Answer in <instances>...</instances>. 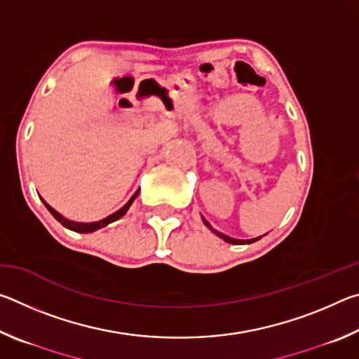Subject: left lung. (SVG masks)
Here are the masks:
<instances>
[{"label":"left lung","mask_w":359,"mask_h":359,"mask_svg":"<svg viewBox=\"0 0 359 359\" xmlns=\"http://www.w3.org/2000/svg\"><path fill=\"white\" fill-rule=\"evenodd\" d=\"M203 222H204V224H205V226H208L209 229H212V231H214V233L218 236V238H222L223 241H226V242H229V244H242V242H244V241H238V239H233V238H229V236H226V234H223V233H218V231H215L214 228H212L210 226V224H209V222L208 220H204V218H203ZM258 239H261V238H255V239H250V241H247V244H252V242H255V241H258Z\"/></svg>","instance_id":"left-lung-1"}]
</instances>
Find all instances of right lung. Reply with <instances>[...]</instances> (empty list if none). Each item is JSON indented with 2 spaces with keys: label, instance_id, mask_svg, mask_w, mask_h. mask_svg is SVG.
Here are the masks:
<instances>
[{
  "label": "right lung",
  "instance_id": "right-lung-1",
  "mask_svg": "<svg viewBox=\"0 0 359 359\" xmlns=\"http://www.w3.org/2000/svg\"><path fill=\"white\" fill-rule=\"evenodd\" d=\"M137 193H139V190H137L135 194H133L130 201L126 203L120 210L114 212L112 215H109V217H106V218H102V220L93 222V223H76V222L66 220V218H65L63 215H60L55 209H52L50 205H48V204L44 201V199H42V201H44V204H46V208L48 209V212H50V214H52L53 217H55L57 220H58L60 223H62L65 228H68V229H71V231H76V233H92V231H96V229H100V228H102V226H107L109 223H112V222H115V220H118L120 217H123V215L126 214V210L130 209V205L133 204V201H135V199H136Z\"/></svg>",
  "mask_w": 359,
  "mask_h": 359
}]
</instances>
